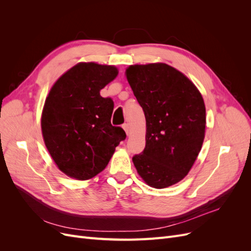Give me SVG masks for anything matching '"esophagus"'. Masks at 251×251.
<instances>
[{
	"label": "esophagus",
	"instance_id": "obj_1",
	"mask_svg": "<svg viewBox=\"0 0 251 251\" xmlns=\"http://www.w3.org/2000/svg\"><path fill=\"white\" fill-rule=\"evenodd\" d=\"M123 127H124V130L126 131V135H127V136H128V135H130V126H128L127 124H125V125L123 126Z\"/></svg>",
	"mask_w": 251,
	"mask_h": 251
}]
</instances>
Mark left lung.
<instances>
[{"instance_id":"left-lung-1","label":"left lung","mask_w":251,"mask_h":251,"mask_svg":"<svg viewBox=\"0 0 251 251\" xmlns=\"http://www.w3.org/2000/svg\"><path fill=\"white\" fill-rule=\"evenodd\" d=\"M126 76L147 121L146 148L133 163L149 186H172L191 171L202 149L203 97L191 79L164 63L131 65Z\"/></svg>"}]
</instances>
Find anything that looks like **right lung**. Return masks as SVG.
Returning <instances> with one entry per match:
<instances>
[{
    "label": "right lung",
    "mask_w": 251,
    "mask_h": 251,
    "mask_svg": "<svg viewBox=\"0 0 251 251\" xmlns=\"http://www.w3.org/2000/svg\"><path fill=\"white\" fill-rule=\"evenodd\" d=\"M117 75L115 66L81 62L49 91L42 112V134L53 161L68 177L92 179L126 139L123 128L111 125L113 100L100 96V90Z\"/></svg>",
    "instance_id": "obj_1"
}]
</instances>
